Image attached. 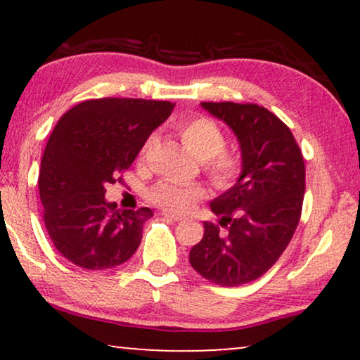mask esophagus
<instances>
[{
  "mask_svg": "<svg viewBox=\"0 0 360 360\" xmlns=\"http://www.w3.org/2000/svg\"><path fill=\"white\" fill-rule=\"evenodd\" d=\"M162 214H164L165 218H170V219H174V221H181V219H184V216L176 214V213H172L170 210H162Z\"/></svg>",
  "mask_w": 360,
  "mask_h": 360,
  "instance_id": "obj_1",
  "label": "esophagus"
}]
</instances>
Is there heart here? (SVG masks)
Segmentation results:
<instances>
[{
  "mask_svg": "<svg viewBox=\"0 0 360 360\" xmlns=\"http://www.w3.org/2000/svg\"><path fill=\"white\" fill-rule=\"evenodd\" d=\"M180 137L196 159L205 160V170L221 188H228L240 175V159L234 152L224 150L226 136L210 117H193L180 126ZM205 196L200 185L181 184L175 180H160L149 190L152 203L172 211H188Z\"/></svg>",
  "mask_w": 360,
  "mask_h": 360,
  "instance_id": "b5f03b06",
  "label": "heart"
}]
</instances>
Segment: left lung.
I'll list each match as a JSON object with an SVG mask.
<instances>
[{
  "instance_id": "8db88e82",
  "label": "left lung",
  "mask_w": 360,
  "mask_h": 360,
  "mask_svg": "<svg viewBox=\"0 0 360 360\" xmlns=\"http://www.w3.org/2000/svg\"><path fill=\"white\" fill-rule=\"evenodd\" d=\"M238 137L240 175L211 200L219 226L190 250V264L210 282L238 287L262 277L277 262L297 229L304 196V162L292 131L259 105L201 103Z\"/></svg>"
}]
</instances>
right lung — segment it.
I'll return each mask as SVG.
<instances>
[{
	"label": "right lung",
	"mask_w": 360,
	"mask_h": 360,
	"mask_svg": "<svg viewBox=\"0 0 360 360\" xmlns=\"http://www.w3.org/2000/svg\"><path fill=\"white\" fill-rule=\"evenodd\" d=\"M170 101L101 98L68 110L49 137L39 172L44 221L53 245L86 270L124 264L139 248L150 208L116 210L106 185L121 181Z\"/></svg>",
	"instance_id": "add662e5"
}]
</instances>
